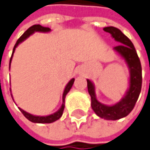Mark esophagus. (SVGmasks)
Segmentation results:
<instances>
[{"mask_svg": "<svg viewBox=\"0 0 150 150\" xmlns=\"http://www.w3.org/2000/svg\"><path fill=\"white\" fill-rule=\"evenodd\" d=\"M79 74H81L82 75L83 74V71L82 70H79Z\"/></svg>", "mask_w": 150, "mask_h": 150, "instance_id": "1", "label": "esophagus"}]
</instances>
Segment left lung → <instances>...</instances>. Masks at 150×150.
<instances>
[{"instance_id": "1", "label": "left lung", "mask_w": 150, "mask_h": 150, "mask_svg": "<svg viewBox=\"0 0 150 150\" xmlns=\"http://www.w3.org/2000/svg\"><path fill=\"white\" fill-rule=\"evenodd\" d=\"M109 33L120 45L113 48L114 51L126 62L129 72V88L124 97L113 105H108L97 100L94 84L87 79L88 89L91 96V106L100 117L106 120H117L125 117L133 110L142 88V66L132 42L119 29L107 26L103 29Z\"/></svg>"}]
</instances>
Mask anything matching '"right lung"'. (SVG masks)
I'll return each instance as SVG.
<instances>
[{
  "label": "right lung",
  "mask_w": 150,
  "mask_h": 150,
  "mask_svg": "<svg viewBox=\"0 0 150 150\" xmlns=\"http://www.w3.org/2000/svg\"><path fill=\"white\" fill-rule=\"evenodd\" d=\"M51 30L49 28V27H44L40 25H34L33 26H31L30 28H28L25 33L24 34L21 36V38L17 40L14 47H13V54H12V57L10 58V62H9V69H10V66H11V62H12V58H13V53L15 51V49L17 48V46L21 44L23 41H25L27 38H29L31 35H33L36 32H38V33H49L50 32ZM74 81H75V78H72L69 82L68 84L66 85L65 88H64V91H63V93H62V104L61 107L59 108V110L56 112H54L53 114H50V115L48 116H36L33 115L25 111H24L23 109L20 108L21 112L24 114V116L28 119L30 120L31 122L33 123H38V124H50V123H53L55 121H57V119H59L60 117L62 115V112H63V110H64V106H65V97L67 95V93L69 92V90L71 89L73 84H74ZM10 91H11V88H10ZM12 95V94H11ZM13 98V96H12Z\"/></svg>",
  "instance_id": "right-lung-1"
}]
</instances>
